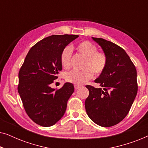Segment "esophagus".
<instances>
[{
    "label": "esophagus",
    "mask_w": 148,
    "mask_h": 148,
    "mask_svg": "<svg viewBox=\"0 0 148 148\" xmlns=\"http://www.w3.org/2000/svg\"><path fill=\"white\" fill-rule=\"evenodd\" d=\"M74 87H75V89H76V90H77V89H79V88H81L80 86H79V85H76V84L75 85Z\"/></svg>",
    "instance_id": "34e87169"
}]
</instances>
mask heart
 Masks as SVG:
<instances>
[{"mask_svg": "<svg viewBox=\"0 0 148 148\" xmlns=\"http://www.w3.org/2000/svg\"><path fill=\"white\" fill-rule=\"evenodd\" d=\"M75 48L79 53L86 57L83 66L85 69L81 71H71L67 72L64 77L67 82L81 86L93 77V73L96 75H99L104 71L106 66L107 58L104 53L98 52V48L94 44L88 41L78 44ZM71 55L72 50L69 46H66L62 50L60 60L64 68H68L70 66Z\"/></svg>", "mask_w": 148, "mask_h": 148, "instance_id": "obj_1", "label": "heart"}]
</instances>
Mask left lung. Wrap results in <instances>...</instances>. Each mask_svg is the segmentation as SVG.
Wrapping results in <instances>:
<instances>
[{
  "label": "left lung",
  "instance_id": "left-lung-1",
  "mask_svg": "<svg viewBox=\"0 0 148 148\" xmlns=\"http://www.w3.org/2000/svg\"><path fill=\"white\" fill-rule=\"evenodd\" d=\"M92 38L106 56L107 64L94 80L102 88L86 86L90 92L85 102L86 112L101 127L114 126L127 116L136 97V69L120 46L103 38Z\"/></svg>",
  "mask_w": 148,
  "mask_h": 148
}]
</instances>
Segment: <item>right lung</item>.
<instances>
[{"instance_id":"add662e5","label":"right lung","mask_w":148,"mask_h":148,"mask_svg":"<svg viewBox=\"0 0 148 148\" xmlns=\"http://www.w3.org/2000/svg\"><path fill=\"white\" fill-rule=\"evenodd\" d=\"M77 35H52L36 43L26 56L19 73L18 92L28 116L36 124L50 127L65 112L74 92L71 83L56 90L50 85L62 70V50Z\"/></svg>"}]
</instances>
